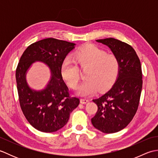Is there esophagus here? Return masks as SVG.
Segmentation results:
<instances>
[{
    "label": "esophagus",
    "mask_w": 158,
    "mask_h": 158,
    "mask_svg": "<svg viewBox=\"0 0 158 158\" xmlns=\"http://www.w3.org/2000/svg\"><path fill=\"white\" fill-rule=\"evenodd\" d=\"M89 100L88 99H85V98H81L80 99V102L81 104H86L87 102H88Z\"/></svg>",
    "instance_id": "1"
}]
</instances>
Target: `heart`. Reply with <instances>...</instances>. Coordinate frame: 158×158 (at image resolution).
Here are the masks:
<instances>
[{
  "label": "heart",
  "mask_w": 158,
  "mask_h": 158,
  "mask_svg": "<svg viewBox=\"0 0 158 158\" xmlns=\"http://www.w3.org/2000/svg\"><path fill=\"white\" fill-rule=\"evenodd\" d=\"M75 59L77 64L85 70L86 79L77 89V94L88 96L97 90L109 89L115 82L119 70V61L113 53H107L105 49L94 44H85L77 50ZM71 59L64 60L60 72L62 79L70 88H77L80 79V70Z\"/></svg>",
  "instance_id": "1"
}]
</instances>
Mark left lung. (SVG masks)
<instances>
[{
	"label": "left lung",
	"mask_w": 158,
	"mask_h": 158,
	"mask_svg": "<svg viewBox=\"0 0 158 158\" xmlns=\"http://www.w3.org/2000/svg\"><path fill=\"white\" fill-rule=\"evenodd\" d=\"M96 41L108 46L118 58L119 70L112 88L93 100L98 110L92 123L104 133H115L128 125L138 109L143 86L141 65L135 50L127 43L113 38Z\"/></svg>",
	"instance_id": "obj_1"
}]
</instances>
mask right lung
Returning a JSON list of instances; mask_svg holds the SVG:
<instances>
[{"instance_id": "obj_1", "label": "right lung", "mask_w": 158, "mask_h": 158, "mask_svg": "<svg viewBox=\"0 0 158 158\" xmlns=\"http://www.w3.org/2000/svg\"><path fill=\"white\" fill-rule=\"evenodd\" d=\"M75 43L53 38L45 39L29 45L16 69L17 88L22 112L31 125L43 132H53L68 122L70 114L78 106L79 99L70 97L62 79L61 65ZM35 61L45 63L51 70L48 84L42 90L29 88L25 77Z\"/></svg>"}]
</instances>
